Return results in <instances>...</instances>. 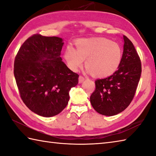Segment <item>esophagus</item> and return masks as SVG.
Here are the masks:
<instances>
[{"label":"esophagus","instance_id":"obj_1","mask_svg":"<svg viewBox=\"0 0 156 156\" xmlns=\"http://www.w3.org/2000/svg\"><path fill=\"white\" fill-rule=\"evenodd\" d=\"M84 79H85V78L83 77V76H79V83H81L82 82L84 81Z\"/></svg>","mask_w":156,"mask_h":156}]
</instances>
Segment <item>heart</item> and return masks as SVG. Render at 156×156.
Wrapping results in <instances>:
<instances>
[{
	"mask_svg": "<svg viewBox=\"0 0 156 156\" xmlns=\"http://www.w3.org/2000/svg\"><path fill=\"white\" fill-rule=\"evenodd\" d=\"M76 48L68 46L64 54L67 65L73 71L83 66L86 60L87 73L107 77L115 72L121 63L122 48L117 43L105 38L79 39Z\"/></svg>",
	"mask_w": 156,
	"mask_h": 156,
	"instance_id": "heart-1",
	"label": "heart"
}]
</instances>
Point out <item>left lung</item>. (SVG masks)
Instances as JSON below:
<instances>
[{
  "instance_id": "8db88e82",
  "label": "left lung",
  "mask_w": 156,
  "mask_h": 156,
  "mask_svg": "<svg viewBox=\"0 0 156 156\" xmlns=\"http://www.w3.org/2000/svg\"><path fill=\"white\" fill-rule=\"evenodd\" d=\"M121 63L112 75L95 81L90 102L98 113L113 116L122 112L133 101L141 75V63L130 40L123 36Z\"/></svg>"
}]
</instances>
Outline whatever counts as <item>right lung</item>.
I'll list each match as a JSON object with an SVG mask.
<instances>
[{
  "label": "right lung",
  "instance_id": "add662e5",
  "mask_svg": "<svg viewBox=\"0 0 156 156\" xmlns=\"http://www.w3.org/2000/svg\"><path fill=\"white\" fill-rule=\"evenodd\" d=\"M63 39L34 34L22 44L14 62V76L20 96L29 109L50 117L66 107L69 92L79 75L62 62Z\"/></svg>",
  "mask_w": 156,
  "mask_h": 156
}]
</instances>
